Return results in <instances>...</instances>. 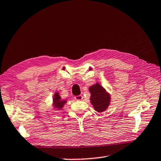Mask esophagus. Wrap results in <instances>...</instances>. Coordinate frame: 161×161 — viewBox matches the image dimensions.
<instances>
[{"label": "esophagus", "mask_w": 161, "mask_h": 161, "mask_svg": "<svg viewBox=\"0 0 161 161\" xmlns=\"http://www.w3.org/2000/svg\"><path fill=\"white\" fill-rule=\"evenodd\" d=\"M75 100H78V101L82 100V99H83V96H82L81 95H77V96H75Z\"/></svg>", "instance_id": "1"}]
</instances>
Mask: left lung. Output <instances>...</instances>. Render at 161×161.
<instances>
[{
    "label": "left lung",
    "mask_w": 161,
    "mask_h": 161,
    "mask_svg": "<svg viewBox=\"0 0 161 161\" xmlns=\"http://www.w3.org/2000/svg\"><path fill=\"white\" fill-rule=\"evenodd\" d=\"M89 91L91 94L90 99L94 109L99 113L106 110L110 102V95L106 90L99 83H97L89 88Z\"/></svg>",
    "instance_id": "left-lung-1"
}]
</instances>
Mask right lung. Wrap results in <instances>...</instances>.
I'll use <instances>...</instances> for the list:
<instances>
[{
    "label": "right lung",
    "instance_id": "obj_1",
    "mask_svg": "<svg viewBox=\"0 0 161 161\" xmlns=\"http://www.w3.org/2000/svg\"><path fill=\"white\" fill-rule=\"evenodd\" d=\"M66 103V100H62L61 97L59 95V92H56L53 97V105L55 108H58V109H62L63 108L64 105Z\"/></svg>",
    "mask_w": 161,
    "mask_h": 161
}]
</instances>
